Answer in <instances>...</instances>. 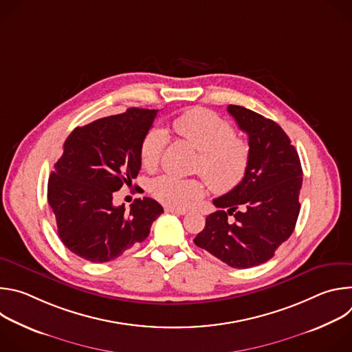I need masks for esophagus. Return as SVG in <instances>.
Instances as JSON below:
<instances>
[{
	"label": "esophagus",
	"mask_w": 352,
	"mask_h": 352,
	"mask_svg": "<svg viewBox=\"0 0 352 352\" xmlns=\"http://www.w3.org/2000/svg\"><path fill=\"white\" fill-rule=\"evenodd\" d=\"M164 210H166L167 213H175V214H181V216H184V214H186V213H188V210H186V209L171 208V206H166V208H164Z\"/></svg>",
	"instance_id": "34e87169"
}]
</instances>
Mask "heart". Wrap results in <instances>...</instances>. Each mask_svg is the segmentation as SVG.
<instances>
[{"instance_id":"b5f03b06","label":"heart","mask_w":352,"mask_h":352,"mask_svg":"<svg viewBox=\"0 0 352 352\" xmlns=\"http://www.w3.org/2000/svg\"><path fill=\"white\" fill-rule=\"evenodd\" d=\"M173 128L199 150L196 170L204 174L212 190L230 192L243 179L249 163V144L234 135L230 122L210 110L190 109L174 120ZM167 143L168 133L162 126H153L146 133L140 146L144 168L153 170L159 166ZM204 192L202 181L174 174L160 175L152 184L155 197L171 208H185L202 197Z\"/></svg>"}]
</instances>
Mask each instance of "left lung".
<instances>
[{"label": "left lung", "mask_w": 352, "mask_h": 352, "mask_svg": "<svg viewBox=\"0 0 352 352\" xmlns=\"http://www.w3.org/2000/svg\"><path fill=\"white\" fill-rule=\"evenodd\" d=\"M227 110L248 135V168L234 189L213 200L219 210L193 242L234 269H248L270 261L292 234L302 167L278 124L241 106Z\"/></svg>", "instance_id": "left-lung-1"}]
</instances>
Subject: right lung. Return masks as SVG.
Masks as SVG:
<instances>
[{"label": "right lung", "instance_id": "add662e5", "mask_svg": "<svg viewBox=\"0 0 352 352\" xmlns=\"http://www.w3.org/2000/svg\"><path fill=\"white\" fill-rule=\"evenodd\" d=\"M159 110L124 114L75 128L64 143L47 186L58 236L79 258L106 263L144 241L164 212L155 199H135L131 209L114 206L113 195L131 186L142 160L140 146Z\"/></svg>", "mask_w": 352, "mask_h": 352}]
</instances>
